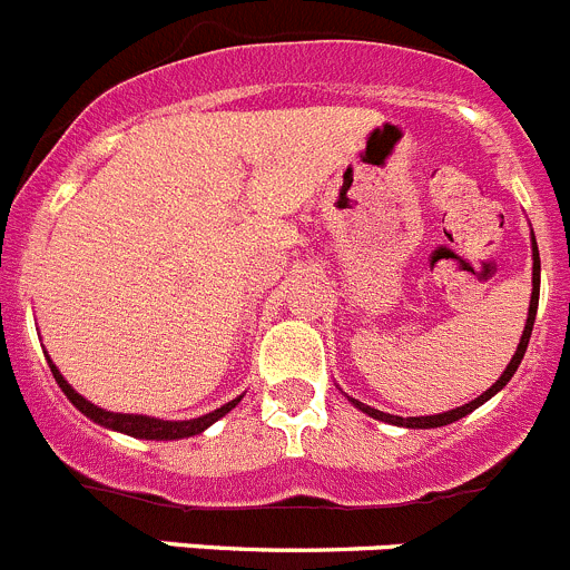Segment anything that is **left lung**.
Returning <instances> with one entry per match:
<instances>
[{
    "label": "left lung",
    "mask_w": 570,
    "mask_h": 570,
    "mask_svg": "<svg viewBox=\"0 0 570 570\" xmlns=\"http://www.w3.org/2000/svg\"><path fill=\"white\" fill-rule=\"evenodd\" d=\"M532 302H529V318H525V327H523V335H520V344H518V352L512 355V361H509V366L503 370V375L498 377V383H492L490 389H487L481 397H475L473 403L462 405V409H453V411H444V414H433V416H394V414H383V411L377 409H370V405L357 403V400H352L355 403V409H361L363 414L375 416V420L381 422H389V425H403V428H439V425H451V422L462 420V416H468L470 411H475L479 405H484L487 400L492 397V394L501 392L503 386H507L509 381H512V375L518 372L520 361H523L525 355V346H529V338H532V327H534V316H538V299H540V254H538V243H534L532 237Z\"/></svg>",
    "instance_id": "8db88e82"
}]
</instances>
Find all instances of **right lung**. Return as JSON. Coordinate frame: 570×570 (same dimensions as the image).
<instances>
[{
	"label": "right lung",
	"instance_id": "add662e5",
	"mask_svg": "<svg viewBox=\"0 0 570 570\" xmlns=\"http://www.w3.org/2000/svg\"><path fill=\"white\" fill-rule=\"evenodd\" d=\"M50 370H52V377L58 381V386H61V392L67 394L69 403L75 405L78 411H83L89 420H95L97 425H106V428H114V431L119 433H128V436H137V439H184V436H195V433H200L204 428H209L213 422H218L220 416L229 414L232 409H235L237 403H240V397L232 400V403L220 405L218 411H213V414H204L198 416V420H184V422H167V420H154V416H142V414H114V411H102L97 409L95 403H89L86 397H80L78 392H75L72 386H69L67 381H63L61 372L56 370V363L50 361Z\"/></svg>",
	"mask_w": 570,
	"mask_h": 570
}]
</instances>
